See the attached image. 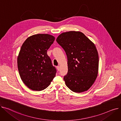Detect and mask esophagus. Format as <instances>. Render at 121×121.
Returning a JSON list of instances; mask_svg holds the SVG:
<instances>
[{
  "mask_svg": "<svg viewBox=\"0 0 121 121\" xmlns=\"http://www.w3.org/2000/svg\"><path fill=\"white\" fill-rule=\"evenodd\" d=\"M56 68H57V70H58V71L60 70V66H57V67H56Z\"/></svg>",
  "mask_w": 121,
  "mask_h": 121,
  "instance_id": "esophagus-1",
  "label": "esophagus"
}]
</instances>
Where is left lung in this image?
<instances>
[{
    "instance_id": "obj_1",
    "label": "left lung",
    "mask_w": 121,
    "mask_h": 121,
    "mask_svg": "<svg viewBox=\"0 0 121 121\" xmlns=\"http://www.w3.org/2000/svg\"><path fill=\"white\" fill-rule=\"evenodd\" d=\"M56 41L64 49L68 58V72L64 77L72 91H87L96 80L99 71V54L95 44L79 31L61 33Z\"/></svg>"
}]
</instances>
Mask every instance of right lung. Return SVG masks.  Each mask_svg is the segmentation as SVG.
Here are the masks:
<instances>
[{
    "instance_id": "right-lung-1",
    "label": "right lung",
    "mask_w": 121,
    "mask_h": 121,
    "mask_svg": "<svg viewBox=\"0 0 121 121\" xmlns=\"http://www.w3.org/2000/svg\"><path fill=\"white\" fill-rule=\"evenodd\" d=\"M54 40L51 35L38 34L27 38L21 48L17 59L19 74L31 90L45 89L55 77L56 69L47 54Z\"/></svg>"
}]
</instances>
